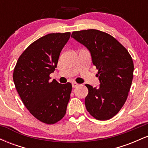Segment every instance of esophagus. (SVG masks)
<instances>
[{
  "label": "esophagus",
  "instance_id": "34e87169",
  "mask_svg": "<svg viewBox=\"0 0 148 148\" xmlns=\"http://www.w3.org/2000/svg\"><path fill=\"white\" fill-rule=\"evenodd\" d=\"M78 86H79V84H78L77 83H76V82H73V83H72V87H73V88L77 87Z\"/></svg>",
  "mask_w": 148,
  "mask_h": 148
}]
</instances>
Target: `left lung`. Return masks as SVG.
I'll list each match as a JSON object with an SVG mask.
<instances>
[{
  "mask_svg": "<svg viewBox=\"0 0 148 148\" xmlns=\"http://www.w3.org/2000/svg\"><path fill=\"white\" fill-rule=\"evenodd\" d=\"M72 37L89 50L98 69L99 87L86 84V109L97 120H109L120 111L128 96L134 74L132 57L116 39L100 30L74 31Z\"/></svg>",
  "mask_w": 148,
  "mask_h": 148,
  "instance_id": "obj_1",
  "label": "left lung"
}]
</instances>
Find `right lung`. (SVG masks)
I'll return each mask as SVG.
<instances>
[{
	"mask_svg": "<svg viewBox=\"0 0 148 148\" xmlns=\"http://www.w3.org/2000/svg\"><path fill=\"white\" fill-rule=\"evenodd\" d=\"M70 34L50 33L39 38L20 56L13 73L15 88L23 104L35 118L49 125L63 118L70 98V83L49 81Z\"/></svg>",
	"mask_w": 148,
	"mask_h": 148,
	"instance_id": "obj_1",
	"label": "right lung"
}]
</instances>
